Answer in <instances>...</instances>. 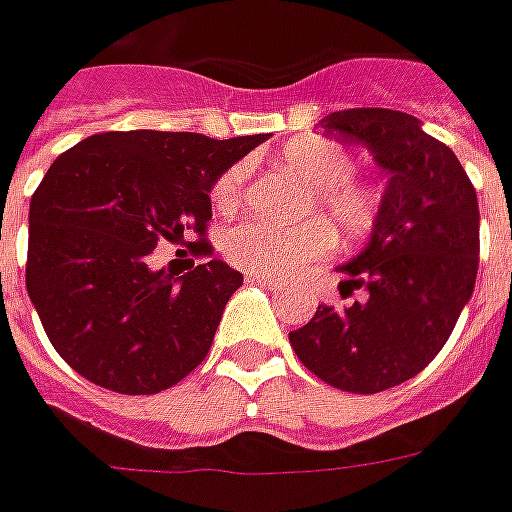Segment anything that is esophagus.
Returning <instances> with one entry per match:
<instances>
[{
    "instance_id": "1",
    "label": "esophagus",
    "mask_w": 512,
    "mask_h": 512,
    "mask_svg": "<svg viewBox=\"0 0 512 512\" xmlns=\"http://www.w3.org/2000/svg\"><path fill=\"white\" fill-rule=\"evenodd\" d=\"M245 280L253 283V286H264L267 291H283V283H280V280L264 278V275H245Z\"/></svg>"
}]
</instances>
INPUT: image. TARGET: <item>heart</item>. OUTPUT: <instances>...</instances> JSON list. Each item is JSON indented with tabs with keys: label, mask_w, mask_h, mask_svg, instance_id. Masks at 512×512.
Here are the masks:
<instances>
[{
	"label": "heart",
	"mask_w": 512,
	"mask_h": 512,
	"mask_svg": "<svg viewBox=\"0 0 512 512\" xmlns=\"http://www.w3.org/2000/svg\"><path fill=\"white\" fill-rule=\"evenodd\" d=\"M283 164L313 188L307 210L326 218L332 229L356 240L372 232L380 215V194L370 183L353 180L356 161L340 142L326 137H302L286 145ZM248 164L237 161L215 178L210 202L218 213H232L240 205L248 183ZM334 237L324 221H307L291 229H275L261 221H240L221 234L226 261L264 278H291L332 253Z\"/></svg>",
	"instance_id": "obj_1"
}]
</instances>
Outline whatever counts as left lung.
<instances>
[{
    "instance_id": "1",
    "label": "left lung",
    "mask_w": 512,
    "mask_h": 512,
    "mask_svg": "<svg viewBox=\"0 0 512 512\" xmlns=\"http://www.w3.org/2000/svg\"><path fill=\"white\" fill-rule=\"evenodd\" d=\"M361 142L388 186L367 248L340 267L364 299L318 305L288 334L307 370L351 394H378L416 378L443 351L470 302L480 253L478 197L456 153L413 115L353 107L318 121Z\"/></svg>"
}]
</instances>
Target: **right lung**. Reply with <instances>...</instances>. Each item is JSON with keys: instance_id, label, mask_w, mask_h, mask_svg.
Listing matches in <instances>:
<instances>
[{"instance_id": "1", "label": "right lung", "mask_w": 512, "mask_h": 512, "mask_svg": "<svg viewBox=\"0 0 512 512\" xmlns=\"http://www.w3.org/2000/svg\"><path fill=\"white\" fill-rule=\"evenodd\" d=\"M267 140L102 132L53 161L29 205L26 291L72 370L115 394H159L197 370L242 275L205 240L215 178ZM186 231L203 259L175 279L147 267Z\"/></svg>"}]
</instances>
